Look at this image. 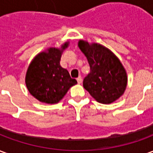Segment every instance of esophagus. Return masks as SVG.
I'll list each match as a JSON object with an SVG mask.
<instances>
[{
    "instance_id": "34e87169",
    "label": "esophagus",
    "mask_w": 153,
    "mask_h": 153,
    "mask_svg": "<svg viewBox=\"0 0 153 153\" xmlns=\"http://www.w3.org/2000/svg\"><path fill=\"white\" fill-rule=\"evenodd\" d=\"M77 82H78V83H82V77L79 76L77 78Z\"/></svg>"
}]
</instances>
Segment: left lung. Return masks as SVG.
<instances>
[{"instance_id":"left-lung-1","label":"left lung","mask_w":153,"mask_h":153,"mask_svg":"<svg viewBox=\"0 0 153 153\" xmlns=\"http://www.w3.org/2000/svg\"><path fill=\"white\" fill-rule=\"evenodd\" d=\"M79 47L86 56L90 72L83 79V88L97 102L110 104L124 93L127 74L117 57L100 44L80 40Z\"/></svg>"}]
</instances>
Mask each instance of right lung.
I'll return each mask as SVG.
<instances>
[{
	"mask_svg": "<svg viewBox=\"0 0 153 153\" xmlns=\"http://www.w3.org/2000/svg\"><path fill=\"white\" fill-rule=\"evenodd\" d=\"M64 44L61 49L49 48L35 57L27 70L25 83L29 93L42 102L54 104L62 99L70 87L76 84L68 70L60 66L62 51L68 47Z\"/></svg>",
	"mask_w": 153,
	"mask_h": 153,
	"instance_id": "1",
	"label": "right lung"
}]
</instances>
